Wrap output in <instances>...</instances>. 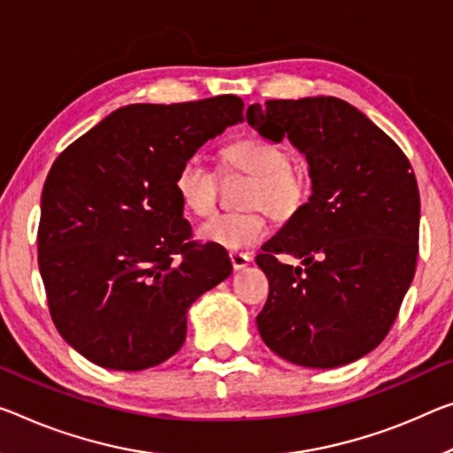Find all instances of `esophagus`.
Wrapping results in <instances>:
<instances>
[{
  "mask_svg": "<svg viewBox=\"0 0 453 453\" xmlns=\"http://www.w3.org/2000/svg\"><path fill=\"white\" fill-rule=\"evenodd\" d=\"M228 257H231V265L234 271L245 269L250 263V255H247V253H231Z\"/></svg>",
  "mask_w": 453,
  "mask_h": 453,
  "instance_id": "34e87169",
  "label": "esophagus"
}]
</instances>
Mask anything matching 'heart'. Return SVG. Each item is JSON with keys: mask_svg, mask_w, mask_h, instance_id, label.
<instances>
[{"mask_svg": "<svg viewBox=\"0 0 453 453\" xmlns=\"http://www.w3.org/2000/svg\"><path fill=\"white\" fill-rule=\"evenodd\" d=\"M228 170L253 176L245 194L247 211L222 212L203 222L198 239L208 245L242 250L253 247L267 231L265 212L275 220H289L310 196V178L291 164L289 150L263 137H245L222 151ZM173 190L182 206L196 217H208L217 206L219 176L203 157H188L173 178Z\"/></svg>", "mask_w": 453, "mask_h": 453, "instance_id": "obj_1", "label": "heart"}]
</instances>
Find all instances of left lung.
Masks as SVG:
<instances>
[{
  "label": "left lung",
  "mask_w": 453,
  "mask_h": 453,
  "mask_svg": "<svg viewBox=\"0 0 453 453\" xmlns=\"http://www.w3.org/2000/svg\"><path fill=\"white\" fill-rule=\"evenodd\" d=\"M247 121L269 142L288 137L311 180L308 203L257 257L269 280L257 316L263 342L299 366L354 363L385 340L413 281L421 204L411 164L336 96L255 103Z\"/></svg>",
  "instance_id": "left-lung-1"
}]
</instances>
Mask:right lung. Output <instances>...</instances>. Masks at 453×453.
Listing matches in <instances>:
<instances>
[{
    "label": "right lung",
    "instance_id": "add662e5",
    "mask_svg": "<svg viewBox=\"0 0 453 453\" xmlns=\"http://www.w3.org/2000/svg\"><path fill=\"white\" fill-rule=\"evenodd\" d=\"M233 95L121 107L52 164L42 190L38 265L60 336L90 363L143 371L186 340L188 310L233 273L190 241L173 190L180 165L231 125Z\"/></svg>",
    "mask_w": 453,
    "mask_h": 453
}]
</instances>
